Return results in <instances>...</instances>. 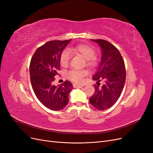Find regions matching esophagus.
<instances>
[{
  "instance_id": "obj_1",
  "label": "esophagus",
  "mask_w": 153,
  "mask_h": 153,
  "mask_svg": "<svg viewBox=\"0 0 153 153\" xmlns=\"http://www.w3.org/2000/svg\"><path fill=\"white\" fill-rule=\"evenodd\" d=\"M73 87L75 88H82L83 87V85H78V84H73Z\"/></svg>"
}]
</instances>
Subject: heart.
<instances>
[{"label": "heart", "instance_id": "heart-1", "mask_svg": "<svg viewBox=\"0 0 153 153\" xmlns=\"http://www.w3.org/2000/svg\"><path fill=\"white\" fill-rule=\"evenodd\" d=\"M69 52L72 54L78 55L85 59V65L91 68L96 66L97 64V58L95 56L96 51L91 46L85 44L78 45L75 47L69 48ZM70 59V55L67 51H64L60 56V63L63 67H67ZM87 75L86 70H71L67 74L69 80L76 83L82 81L83 78Z\"/></svg>", "mask_w": 153, "mask_h": 153}]
</instances>
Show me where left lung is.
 Segmentation results:
<instances>
[{"label":"left lung","instance_id":"obj_1","mask_svg":"<svg viewBox=\"0 0 153 153\" xmlns=\"http://www.w3.org/2000/svg\"><path fill=\"white\" fill-rule=\"evenodd\" d=\"M91 41L101 47V57L98 70L92 76L97 85L89 101L95 108L105 110L112 106L121 96L126 81V69L121 53L112 44L103 39ZM100 81L104 84L100 87Z\"/></svg>","mask_w":153,"mask_h":153}]
</instances>
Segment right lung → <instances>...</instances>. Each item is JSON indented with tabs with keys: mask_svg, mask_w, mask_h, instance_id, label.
Here are the masks:
<instances>
[{
	"mask_svg": "<svg viewBox=\"0 0 153 153\" xmlns=\"http://www.w3.org/2000/svg\"><path fill=\"white\" fill-rule=\"evenodd\" d=\"M71 39L50 41L36 50L30 66L32 89L40 102L46 107L59 111L69 102V95L73 89L68 80L61 85H53L55 76L60 69V56Z\"/></svg>",
	"mask_w": 153,
	"mask_h": 153,
	"instance_id": "right-lung-1",
	"label": "right lung"
}]
</instances>
